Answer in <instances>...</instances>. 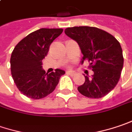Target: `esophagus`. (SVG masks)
Segmentation results:
<instances>
[{"label":"esophagus","mask_w":132,"mask_h":132,"mask_svg":"<svg viewBox=\"0 0 132 132\" xmlns=\"http://www.w3.org/2000/svg\"><path fill=\"white\" fill-rule=\"evenodd\" d=\"M66 74H68V75H71V76H74L75 75V72H74V71H67L66 72Z\"/></svg>","instance_id":"34e87169"}]
</instances>
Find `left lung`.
I'll list each match as a JSON object with an SVG mask.
<instances>
[{"mask_svg": "<svg viewBox=\"0 0 132 132\" xmlns=\"http://www.w3.org/2000/svg\"><path fill=\"white\" fill-rule=\"evenodd\" d=\"M68 37L75 40L83 55L81 63L89 60L94 72L90 78L77 87L80 94L90 98H101L118 84L123 66V51L118 40L97 27L74 26L65 29Z\"/></svg>", "mask_w": 132, "mask_h": 132, "instance_id": "1", "label": "left lung"}]
</instances>
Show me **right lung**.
I'll return each instance as SVG.
<instances>
[{
	"label": "right lung",
	"instance_id": "1",
	"mask_svg": "<svg viewBox=\"0 0 132 132\" xmlns=\"http://www.w3.org/2000/svg\"><path fill=\"white\" fill-rule=\"evenodd\" d=\"M63 29L42 28L30 33L18 43L11 55V72L20 92L39 100L51 94L65 72L60 69L46 73L42 60L48 54L51 43L63 32Z\"/></svg>",
	"mask_w": 132,
	"mask_h": 132
}]
</instances>
